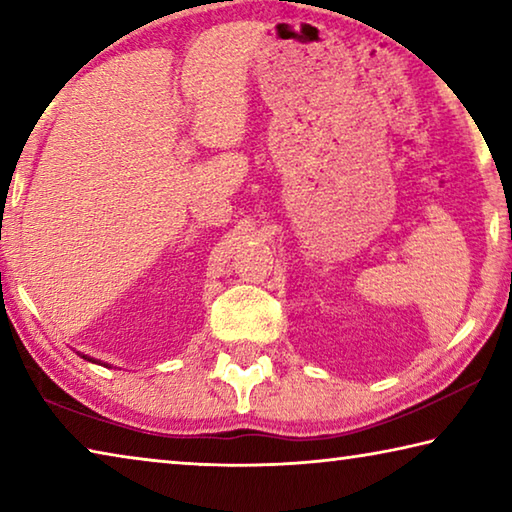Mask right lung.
I'll list each match as a JSON object with an SVG mask.
<instances>
[{"instance_id": "right-lung-1", "label": "right lung", "mask_w": 512, "mask_h": 512, "mask_svg": "<svg viewBox=\"0 0 512 512\" xmlns=\"http://www.w3.org/2000/svg\"><path fill=\"white\" fill-rule=\"evenodd\" d=\"M83 359H88V357H83ZM88 361H92V359H88ZM106 366H108V363H106Z\"/></svg>"}]
</instances>
